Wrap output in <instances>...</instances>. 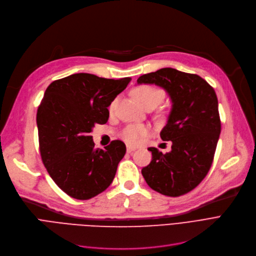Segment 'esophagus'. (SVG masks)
Listing matches in <instances>:
<instances>
[{"instance_id": "34e87169", "label": "esophagus", "mask_w": 256, "mask_h": 256, "mask_svg": "<svg viewBox=\"0 0 256 256\" xmlns=\"http://www.w3.org/2000/svg\"><path fill=\"white\" fill-rule=\"evenodd\" d=\"M138 148L136 147H133V146H127V152L130 153L132 151H136Z\"/></svg>"}]
</instances>
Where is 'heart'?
I'll use <instances>...</instances> for the list:
<instances>
[{"mask_svg": "<svg viewBox=\"0 0 256 256\" xmlns=\"http://www.w3.org/2000/svg\"><path fill=\"white\" fill-rule=\"evenodd\" d=\"M133 96L142 106H144L148 103H155L158 105L162 101L164 94L162 90L149 86V85H140L133 90ZM114 106L116 101L112 103L110 110H114ZM149 131L150 129L148 126L129 125L122 132V138L130 144H138L146 136H148Z\"/></svg>", "mask_w": 256, "mask_h": 256, "instance_id": "heart-1", "label": "heart"}]
</instances>
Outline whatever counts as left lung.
Masks as SVG:
<instances>
[{
    "mask_svg": "<svg viewBox=\"0 0 256 256\" xmlns=\"http://www.w3.org/2000/svg\"><path fill=\"white\" fill-rule=\"evenodd\" d=\"M138 84H155L166 90L172 102L162 140L172 142L171 151L156 148L152 160L142 168L148 186L162 194L177 197L196 188L212 166L221 122L216 92L194 74L164 68L138 79Z\"/></svg>",
    "mask_w": 256,
    "mask_h": 256,
    "instance_id": "obj_1",
    "label": "left lung"
}]
</instances>
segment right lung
Returning <instances> with one entry per match:
<instances>
[{"mask_svg":"<svg viewBox=\"0 0 256 256\" xmlns=\"http://www.w3.org/2000/svg\"><path fill=\"white\" fill-rule=\"evenodd\" d=\"M130 81L78 72L46 90L36 116L42 160L55 184L72 198L90 199L112 184L126 146L112 140L105 149L94 148L90 132L108 120L107 107Z\"/></svg>","mask_w":256,"mask_h":256,"instance_id":"add662e5","label":"right lung"}]
</instances>
